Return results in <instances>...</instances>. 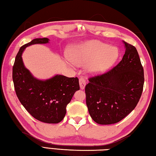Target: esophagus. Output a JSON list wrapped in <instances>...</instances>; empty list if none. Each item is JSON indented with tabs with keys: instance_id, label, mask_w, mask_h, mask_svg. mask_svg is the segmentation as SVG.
<instances>
[{
	"instance_id": "esophagus-1",
	"label": "esophagus",
	"mask_w": 156,
	"mask_h": 156,
	"mask_svg": "<svg viewBox=\"0 0 156 156\" xmlns=\"http://www.w3.org/2000/svg\"><path fill=\"white\" fill-rule=\"evenodd\" d=\"M86 79L83 77L79 78V85H80V88L81 90L84 89L85 86H86Z\"/></svg>"
}]
</instances>
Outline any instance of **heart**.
<instances>
[{
    "instance_id": "obj_1",
    "label": "heart",
    "mask_w": 156,
    "mask_h": 156,
    "mask_svg": "<svg viewBox=\"0 0 156 156\" xmlns=\"http://www.w3.org/2000/svg\"><path fill=\"white\" fill-rule=\"evenodd\" d=\"M117 50L109 48L107 43L101 41L86 42L75 46L68 53L69 60L76 64H87L89 72L100 73L105 71L117 60Z\"/></svg>"
}]
</instances>
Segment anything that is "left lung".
<instances>
[{
  "mask_svg": "<svg viewBox=\"0 0 156 156\" xmlns=\"http://www.w3.org/2000/svg\"><path fill=\"white\" fill-rule=\"evenodd\" d=\"M122 60L112 69L88 79L86 105L97 124H115L134 109L141 96L145 78L136 48L124 42Z\"/></svg>",
  "mask_w": 156,
  "mask_h": 156,
  "instance_id": "obj_1",
  "label": "left lung"
}]
</instances>
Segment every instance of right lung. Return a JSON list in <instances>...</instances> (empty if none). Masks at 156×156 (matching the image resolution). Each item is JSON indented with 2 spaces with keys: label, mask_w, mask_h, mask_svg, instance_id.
<instances>
[{
  "label": "right lung",
  "mask_w": 156,
  "mask_h": 156,
  "mask_svg": "<svg viewBox=\"0 0 156 156\" xmlns=\"http://www.w3.org/2000/svg\"><path fill=\"white\" fill-rule=\"evenodd\" d=\"M48 42V38L35 39L22 46L15 60L12 77L16 95L26 111L39 121L57 124L64 119L67 105L80 89L79 79L56 75L46 81L39 80L25 68L22 59L26 47Z\"/></svg>",
  "instance_id": "right-lung-1"
}]
</instances>
